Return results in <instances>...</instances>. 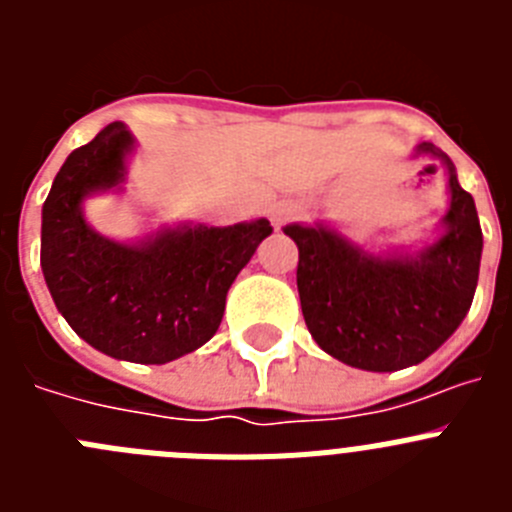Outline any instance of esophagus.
<instances>
[{
  "instance_id": "esophagus-1",
  "label": "esophagus",
  "mask_w": 512,
  "mask_h": 512,
  "mask_svg": "<svg viewBox=\"0 0 512 512\" xmlns=\"http://www.w3.org/2000/svg\"><path fill=\"white\" fill-rule=\"evenodd\" d=\"M297 212H300V210H297L295 202H287V200L274 202V205L269 207V220L274 223V228H282V225L287 223V220H292Z\"/></svg>"
}]
</instances>
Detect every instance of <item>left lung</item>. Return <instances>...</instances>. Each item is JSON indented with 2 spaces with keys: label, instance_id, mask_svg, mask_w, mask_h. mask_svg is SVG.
<instances>
[{
  "label": "left lung",
  "instance_id": "8db88e82",
  "mask_svg": "<svg viewBox=\"0 0 512 512\" xmlns=\"http://www.w3.org/2000/svg\"><path fill=\"white\" fill-rule=\"evenodd\" d=\"M420 156L441 161L449 189V210L431 243L366 248L323 220L284 225L300 248L297 289L310 336L325 354L364 372L428 359L467 318L477 289L482 228L472 194L433 143H418L410 158Z\"/></svg>",
  "mask_w": 512,
  "mask_h": 512
}]
</instances>
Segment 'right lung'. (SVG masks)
<instances>
[{
	"label": "right lung",
	"mask_w": 512,
	"mask_h": 512,
	"mask_svg": "<svg viewBox=\"0 0 512 512\" xmlns=\"http://www.w3.org/2000/svg\"><path fill=\"white\" fill-rule=\"evenodd\" d=\"M135 135L110 122L76 148L43 205L40 269L66 323L102 354L169 364L205 346L220 328L230 284L271 235L266 217L246 223L158 225L135 241L92 228L84 202L120 194Z\"/></svg>",
	"instance_id": "obj_1"
}]
</instances>
